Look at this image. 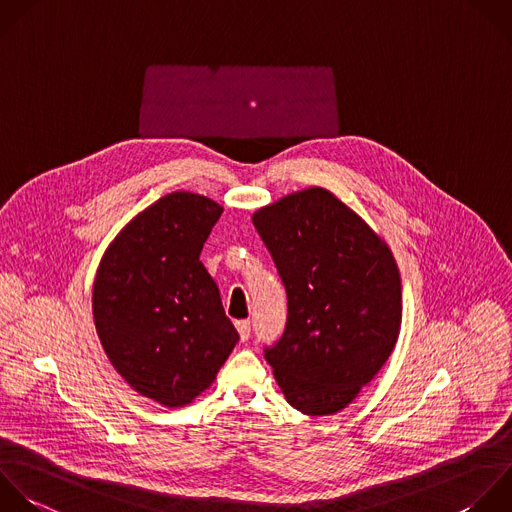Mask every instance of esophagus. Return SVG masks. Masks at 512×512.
I'll return each instance as SVG.
<instances>
[{
    "label": "esophagus",
    "instance_id": "obj_1",
    "mask_svg": "<svg viewBox=\"0 0 512 512\" xmlns=\"http://www.w3.org/2000/svg\"><path fill=\"white\" fill-rule=\"evenodd\" d=\"M236 330L240 334V340H248L250 338V320H238Z\"/></svg>",
    "mask_w": 512,
    "mask_h": 512
}]
</instances>
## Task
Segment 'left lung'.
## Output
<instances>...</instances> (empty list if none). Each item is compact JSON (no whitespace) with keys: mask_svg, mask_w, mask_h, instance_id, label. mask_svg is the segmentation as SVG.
Instances as JSON below:
<instances>
[{"mask_svg":"<svg viewBox=\"0 0 512 512\" xmlns=\"http://www.w3.org/2000/svg\"><path fill=\"white\" fill-rule=\"evenodd\" d=\"M252 222L286 286L282 338L264 350L288 404L346 408L398 340L402 286L388 244L324 188L288 194Z\"/></svg>","mask_w":512,"mask_h":512,"instance_id":"1","label":"left lung"}]
</instances>
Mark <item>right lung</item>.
<instances>
[{
	"instance_id": "1",
	"label": "right lung",
	"mask_w": 512,
	"mask_h": 512,
	"mask_svg": "<svg viewBox=\"0 0 512 512\" xmlns=\"http://www.w3.org/2000/svg\"><path fill=\"white\" fill-rule=\"evenodd\" d=\"M222 212L206 196L172 192L126 224L96 272L104 352L136 392L168 408L210 388L240 338L200 262Z\"/></svg>"
}]
</instances>
